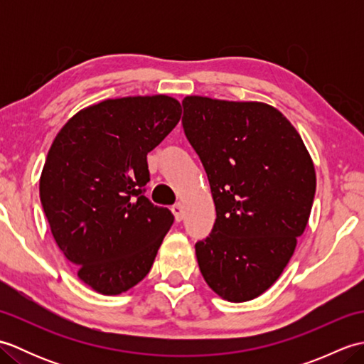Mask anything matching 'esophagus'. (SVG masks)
Returning <instances> with one entry per match:
<instances>
[{
    "label": "esophagus",
    "mask_w": 364,
    "mask_h": 364,
    "mask_svg": "<svg viewBox=\"0 0 364 364\" xmlns=\"http://www.w3.org/2000/svg\"><path fill=\"white\" fill-rule=\"evenodd\" d=\"M172 211H173V214H175L176 222H181V220L184 219V206H183L181 203H176V205L172 208Z\"/></svg>",
    "instance_id": "1"
}]
</instances>
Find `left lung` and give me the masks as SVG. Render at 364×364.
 Segmentation results:
<instances>
[{"label":"left lung","instance_id":"1","mask_svg":"<svg viewBox=\"0 0 364 364\" xmlns=\"http://www.w3.org/2000/svg\"><path fill=\"white\" fill-rule=\"evenodd\" d=\"M183 107L218 214L211 235L196 244L200 272L223 300L257 299L282 275L306 228L313 159L292 123L267 103L188 95Z\"/></svg>","mask_w":364,"mask_h":364}]
</instances>
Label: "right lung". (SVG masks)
Masks as SVG:
<instances>
[{"mask_svg":"<svg viewBox=\"0 0 364 364\" xmlns=\"http://www.w3.org/2000/svg\"><path fill=\"white\" fill-rule=\"evenodd\" d=\"M181 119L168 95L107 98L59 129L42 168L41 202L54 241L82 283L127 292L150 272L173 223L144 196L146 154Z\"/></svg>","mask_w":364,"mask_h":364,"instance_id":"right-lung-1","label":"right lung"}]
</instances>
